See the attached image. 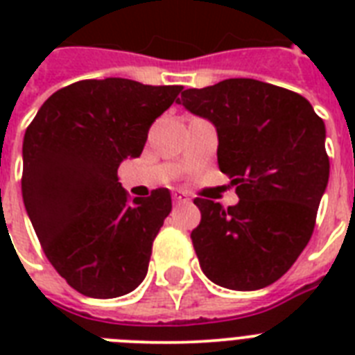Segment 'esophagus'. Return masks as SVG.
Instances as JSON below:
<instances>
[{
    "mask_svg": "<svg viewBox=\"0 0 355 355\" xmlns=\"http://www.w3.org/2000/svg\"><path fill=\"white\" fill-rule=\"evenodd\" d=\"M173 200H175V202H178V205H182V202H189V197H188V193H184V191H175V193H173Z\"/></svg>",
    "mask_w": 355,
    "mask_h": 355,
    "instance_id": "obj_1",
    "label": "esophagus"
}]
</instances>
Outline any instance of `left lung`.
<instances>
[{
	"label": "left lung",
	"instance_id": "left-lung-1",
	"mask_svg": "<svg viewBox=\"0 0 355 355\" xmlns=\"http://www.w3.org/2000/svg\"><path fill=\"white\" fill-rule=\"evenodd\" d=\"M195 116L214 123L217 164L239 202L195 199L200 225L191 241L214 284L256 291L289 270L313 234L328 186L324 121L306 97L256 79H227L182 92Z\"/></svg>",
	"mask_w": 355,
	"mask_h": 355
}]
</instances>
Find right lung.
Returning a JSON list of instances; mask_svg holds the SVG:
<instances>
[{
    "label": "right lung",
    "instance_id": "1",
    "mask_svg": "<svg viewBox=\"0 0 355 355\" xmlns=\"http://www.w3.org/2000/svg\"><path fill=\"white\" fill-rule=\"evenodd\" d=\"M180 92L119 77L79 80L55 92L25 130V210L47 259L86 297H121L147 275L171 193L128 199L118 167L141 155L153 121Z\"/></svg>",
    "mask_w": 355,
    "mask_h": 355
}]
</instances>
